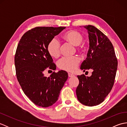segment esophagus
<instances>
[{"instance_id": "1", "label": "esophagus", "mask_w": 127, "mask_h": 127, "mask_svg": "<svg viewBox=\"0 0 127 127\" xmlns=\"http://www.w3.org/2000/svg\"><path fill=\"white\" fill-rule=\"evenodd\" d=\"M68 76L69 77H74L75 75H74L73 74H71L70 73H68Z\"/></svg>"}]
</instances>
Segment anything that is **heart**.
I'll return each mask as SVG.
<instances>
[{"instance_id":"b5f03b06","label":"heart","mask_w":127,"mask_h":127,"mask_svg":"<svg viewBox=\"0 0 127 127\" xmlns=\"http://www.w3.org/2000/svg\"><path fill=\"white\" fill-rule=\"evenodd\" d=\"M64 39L72 45L76 46L77 49L80 51H85L86 46L82 42L83 36L81 33L76 31L72 30L67 32L64 34ZM61 45L58 39L55 37L48 43L47 50L49 55L54 58H57L61 53ZM80 63V59L77 57H64L57 62L59 68L69 72H74Z\"/></svg>"}]
</instances>
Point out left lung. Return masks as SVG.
Returning <instances> with one entry per match:
<instances>
[{"label": "left lung", "instance_id": "1", "mask_svg": "<svg viewBox=\"0 0 127 127\" xmlns=\"http://www.w3.org/2000/svg\"><path fill=\"white\" fill-rule=\"evenodd\" d=\"M84 27L88 33L90 48L80 69L83 71L88 69L93 71L90 77L84 74L78 75L79 84L76 93L81 103L93 106L101 103L111 91L118 62L114 46L108 37L93 26Z\"/></svg>", "mask_w": 127, "mask_h": 127}]
</instances>
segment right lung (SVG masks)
Returning a JSON list of instances; mask_svg holds the SVG:
<instances>
[{
  "label": "right lung",
  "mask_w": 127,
  "mask_h": 127,
  "mask_svg": "<svg viewBox=\"0 0 127 127\" xmlns=\"http://www.w3.org/2000/svg\"><path fill=\"white\" fill-rule=\"evenodd\" d=\"M65 28L36 27L24 34L17 45L15 55L16 77L23 92L37 106L47 107L55 103L68 79V73L63 70L54 71L48 77L43 73L46 69H56L47 46Z\"/></svg>",
  "instance_id": "1"
}]
</instances>
